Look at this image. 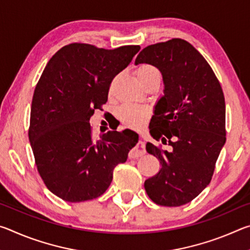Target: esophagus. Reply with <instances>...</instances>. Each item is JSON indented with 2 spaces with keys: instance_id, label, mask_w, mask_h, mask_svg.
<instances>
[{
  "instance_id": "obj_1",
  "label": "esophagus",
  "mask_w": 250,
  "mask_h": 250,
  "mask_svg": "<svg viewBox=\"0 0 250 250\" xmlns=\"http://www.w3.org/2000/svg\"><path fill=\"white\" fill-rule=\"evenodd\" d=\"M145 146H146L145 141H142V140L139 141V143H138V149L131 151L130 153H129V158H130V159H135V158H140V156L145 155V154H146Z\"/></svg>"
}]
</instances>
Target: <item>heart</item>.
<instances>
[{
    "mask_svg": "<svg viewBox=\"0 0 250 250\" xmlns=\"http://www.w3.org/2000/svg\"><path fill=\"white\" fill-rule=\"evenodd\" d=\"M138 79L142 84L151 80H161V73L155 66L150 64H142L135 70ZM118 116L122 124L128 126H139L143 124L147 117V109L145 107H139L134 104H124L118 110Z\"/></svg>",
    "mask_w": 250,
    "mask_h": 250,
    "instance_id": "1",
    "label": "heart"
}]
</instances>
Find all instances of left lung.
<instances>
[{"label": "left lung", "instance_id": "8db88e82", "mask_svg": "<svg viewBox=\"0 0 250 250\" xmlns=\"http://www.w3.org/2000/svg\"><path fill=\"white\" fill-rule=\"evenodd\" d=\"M143 62L155 66L164 83L150 133L172 146L167 151L146 143L161 168L145 182V188L155 204L181 206L194 200L213 176L226 142L225 98L208 62L184 40L143 48L134 64Z\"/></svg>", "mask_w": 250, "mask_h": 250}]
</instances>
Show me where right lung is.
I'll return each instance as SVG.
<instances>
[{
    "label": "right lung",
    "instance_id": "obj_1",
    "mask_svg": "<svg viewBox=\"0 0 250 250\" xmlns=\"http://www.w3.org/2000/svg\"><path fill=\"white\" fill-rule=\"evenodd\" d=\"M140 46L116 49L74 43L49 59L34 91L28 138L37 170L55 195L70 203L107 191L113 168L125 163L139 135L109 131L91 137L90 117L107 103L112 79Z\"/></svg>",
    "mask_w": 250,
    "mask_h": 250
}]
</instances>
